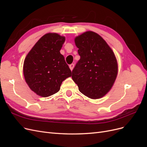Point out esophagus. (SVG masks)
Masks as SVG:
<instances>
[{
	"label": "esophagus",
	"mask_w": 147,
	"mask_h": 147,
	"mask_svg": "<svg viewBox=\"0 0 147 147\" xmlns=\"http://www.w3.org/2000/svg\"><path fill=\"white\" fill-rule=\"evenodd\" d=\"M69 67H70V69L71 70H72L73 69H74V64H70V65H69Z\"/></svg>",
	"instance_id": "obj_1"
}]
</instances>
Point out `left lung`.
I'll use <instances>...</instances> for the list:
<instances>
[{
	"mask_svg": "<svg viewBox=\"0 0 147 147\" xmlns=\"http://www.w3.org/2000/svg\"><path fill=\"white\" fill-rule=\"evenodd\" d=\"M80 59L72 78L82 94L100 99L112 89L118 75V63L113 50L100 35L92 31L74 39Z\"/></svg>",
	"mask_w": 147,
	"mask_h": 147,
	"instance_id": "1",
	"label": "left lung"
}]
</instances>
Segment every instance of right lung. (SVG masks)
Masks as SVG:
<instances>
[{"label":"right lung","instance_id":"right-lung-1","mask_svg":"<svg viewBox=\"0 0 147 147\" xmlns=\"http://www.w3.org/2000/svg\"><path fill=\"white\" fill-rule=\"evenodd\" d=\"M65 38L48 33L40 38L25 57V81L36 94L47 97L58 92L62 83L72 72L60 53Z\"/></svg>","mask_w":147,"mask_h":147}]
</instances>
